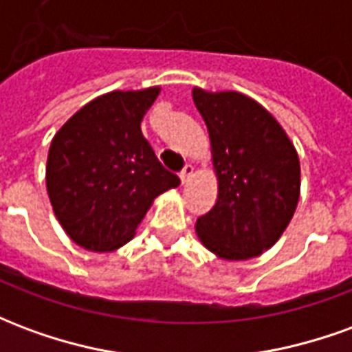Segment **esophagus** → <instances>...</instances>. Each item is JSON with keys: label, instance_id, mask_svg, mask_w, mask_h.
Returning a JSON list of instances; mask_svg holds the SVG:
<instances>
[{"label": "esophagus", "instance_id": "34e87169", "mask_svg": "<svg viewBox=\"0 0 352 352\" xmlns=\"http://www.w3.org/2000/svg\"><path fill=\"white\" fill-rule=\"evenodd\" d=\"M192 175H194V166H192V164H186V166L183 168V171L179 173V177H181V181H183V183H186Z\"/></svg>", "mask_w": 352, "mask_h": 352}]
</instances>
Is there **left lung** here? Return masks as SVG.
<instances>
[{
    "instance_id": "left-lung-1",
    "label": "left lung",
    "mask_w": 352,
    "mask_h": 352,
    "mask_svg": "<svg viewBox=\"0 0 352 352\" xmlns=\"http://www.w3.org/2000/svg\"><path fill=\"white\" fill-rule=\"evenodd\" d=\"M206 120L219 198L196 221L209 251L226 260H247L270 249L298 206L300 160L279 122L260 103L237 92L194 88Z\"/></svg>"
}]
</instances>
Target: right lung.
Returning a JSON list of instances; mask_svg holds the SVG:
<instances>
[{
	"instance_id": "right-lung-1",
	"label": "right lung",
	"mask_w": 352,
	"mask_h": 352,
	"mask_svg": "<svg viewBox=\"0 0 352 352\" xmlns=\"http://www.w3.org/2000/svg\"><path fill=\"white\" fill-rule=\"evenodd\" d=\"M160 88L109 92L87 103L50 143L47 190L56 219L88 251H113L135 234L156 196L179 186L141 133Z\"/></svg>"
}]
</instances>
